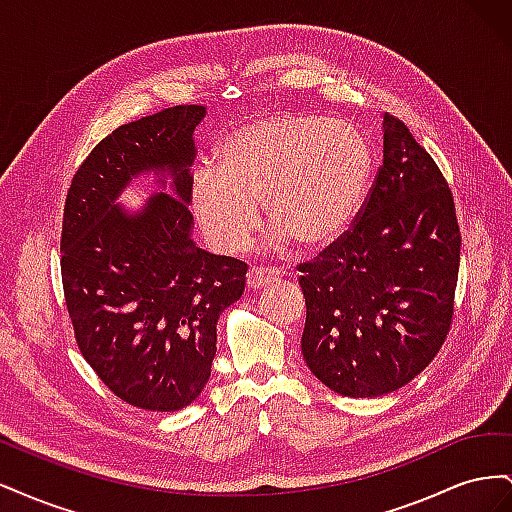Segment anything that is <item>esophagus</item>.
Masks as SVG:
<instances>
[{
    "label": "esophagus",
    "instance_id": "1",
    "mask_svg": "<svg viewBox=\"0 0 512 512\" xmlns=\"http://www.w3.org/2000/svg\"><path fill=\"white\" fill-rule=\"evenodd\" d=\"M275 277H282L280 269H265V267H252L250 273H247V288H262L269 282H273Z\"/></svg>",
    "mask_w": 512,
    "mask_h": 512
}]
</instances>
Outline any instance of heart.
<instances>
[{"label": "heart", "instance_id": "heart-1", "mask_svg": "<svg viewBox=\"0 0 512 512\" xmlns=\"http://www.w3.org/2000/svg\"><path fill=\"white\" fill-rule=\"evenodd\" d=\"M218 166L192 175L190 198L207 237L239 250L260 222L258 200L280 239L320 250L342 239L359 215L371 156L348 123L280 115L250 123L220 149Z\"/></svg>", "mask_w": 512, "mask_h": 512}]
</instances>
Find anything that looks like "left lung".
<instances>
[{
    "mask_svg": "<svg viewBox=\"0 0 512 512\" xmlns=\"http://www.w3.org/2000/svg\"><path fill=\"white\" fill-rule=\"evenodd\" d=\"M384 158L356 222L303 262V359L344 397L401 389L451 331L461 232L453 192L406 123L384 115Z\"/></svg>",
    "mask_w": 512,
    "mask_h": 512,
    "instance_id": "8db88e82",
    "label": "left lung"
}]
</instances>
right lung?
<instances>
[{
	"label": "right lung",
	"instance_id": "right-lung-1",
	"mask_svg": "<svg viewBox=\"0 0 512 512\" xmlns=\"http://www.w3.org/2000/svg\"><path fill=\"white\" fill-rule=\"evenodd\" d=\"M200 104L123 123L91 149L68 188L61 282L85 361L130 406L175 412L205 389L215 324L245 288L247 265L194 243L190 188ZM171 177L143 212L114 205L136 175Z\"/></svg>",
	"mask_w": 512,
	"mask_h": 512
}]
</instances>
